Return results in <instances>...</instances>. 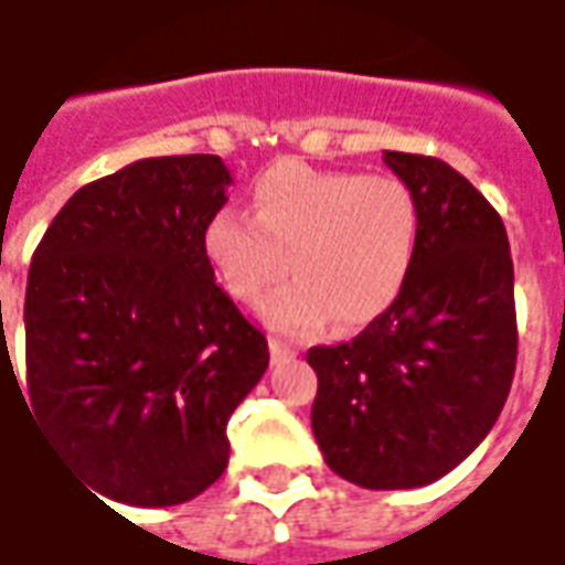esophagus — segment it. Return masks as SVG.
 I'll use <instances>...</instances> for the list:
<instances>
[{
	"label": "esophagus",
	"mask_w": 565,
	"mask_h": 565,
	"mask_svg": "<svg viewBox=\"0 0 565 565\" xmlns=\"http://www.w3.org/2000/svg\"><path fill=\"white\" fill-rule=\"evenodd\" d=\"M269 351L275 364H287V361H294L296 358V351L290 349V345H284L281 339H269Z\"/></svg>",
	"instance_id": "34e87169"
}]
</instances>
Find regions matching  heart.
Here are the masks:
<instances>
[{
  "instance_id": "1",
  "label": "heart",
  "mask_w": 565,
  "mask_h": 565,
  "mask_svg": "<svg viewBox=\"0 0 565 565\" xmlns=\"http://www.w3.org/2000/svg\"><path fill=\"white\" fill-rule=\"evenodd\" d=\"M250 199L254 216L216 211L201 235L232 299L259 302L290 269L294 281L263 306L287 337H311L333 318L354 330L392 309L419 244V204L401 177L278 161Z\"/></svg>"
}]
</instances>
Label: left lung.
<instances>
[{
    "label": "left lung",
    "instance_id": "obj_1",
    "mask_svg": "<svg viewBox=\"0 0 565 565\" xmlns=\"http://www.w3.org/2000/svg\"><path fill=\"white\" fill-rule=\"evenodd\" d=\"M419 204V244L392 309L351 342L315 345L311 431L364 489L428 487L502 413L516 364L514 263L502 216L447 161L385 152Z\"/></svg>",
    "mask_w": 565,
    "mask_h": 565
}]
</instances>
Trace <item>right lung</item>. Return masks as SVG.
Here are the masks:
<instances>
[{
  "label": "right lung",
  "instance_id": "add662e5",
  "mask_svg": "<svg viewBox=\"0 0 565 565\" xmlns=\"http://www.w3.org/2000/svg\"><path fill=\"white\" fill-rule=\"evenodd\" d=\"M228 183L220 156L140 159L78 189L35 247L26 409L113 502L168 508L211 487L228 416L269 366L201 247Z\"/></svg>",
  "mask_w": 565,
  "mask_h": 565
}]
</instances>
